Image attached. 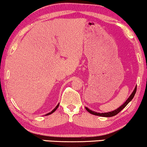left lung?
Returning a JSON list of instances; mask_svg holds the SVG:
<instances>
[{
  "label": "left lung",
  "mask_w": 147,
  "mask_h": 147,
  "mask_svg": "<svg viewBox=\"0 0 147 147\" xmlns=\"http://www.w3.org/2000/svg\"><path fill=\"white\" fill-rule=\"evenodd\" d=\"M136 90H137V86L135 87L134 90L133 91V92L131 93V95L129 96V98L126 99V102H124L122 106H119V107L117 108V109H115V110H114L113 111H110V112H108V113H97V112H95V111H91L89 109H88L87 107H85V108H86V111H88V112H89L90 113L92 114V115H95L101 116V117H113V116L116 115H117V113H119L120 112V111H122L123 109H124V108H125L126 106V105H127V104H129V103L131 102V100H132L133 97H134L135 94H136Z\"/></svg>",
  "instance_id": "left-lung-1"
}]
</instances>
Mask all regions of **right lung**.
<instances>
[{
    "label": "right lung",
    "mask_w": 147,
    "mask_h": 147,
    "mask_svg": "<svg viewBox=\"0 0 147 147\" xmlns=\"http://www.w3.org/2000/svg\"><path fill=\"white\" fill-rule=\"evenodd\" d=\"M59 104H57V106H56V107H55V109H53V110H52V111H51V112H50V113H48V114H46V115H50V114L53 113H54V112H55V111L57 110V108H58V107H59Z\"/></svg>",
    "instance_id": "1"
}]
</instances>
